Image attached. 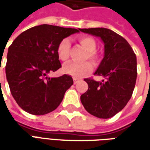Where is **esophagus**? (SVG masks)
<instances>
[{"instance_id": "obj_1", "label": "esophagus", "mask_w": 150, "mask_h": 150, "mask_svg": "<svg viewBox=\"0 0 150 150\" xmlns=\"http://www.w3.org/2000/svg\"><path fill=\"white\" fill-rule=\"evenodd\" d=\"M78 82V79L77 78H73V83H74V84H76Z\"/></svg>"}]
</instances>
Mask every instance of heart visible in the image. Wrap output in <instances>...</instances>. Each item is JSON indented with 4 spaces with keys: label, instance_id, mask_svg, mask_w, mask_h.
Listing matches in <instances>:
<instances>
[{
    "label": "heart",
    "instance_id": "b5f03b06",
    "mask_svg": "<svg viewBox=\"0 0 150 150\" xmlns=\"http://www.w3.org/2000/svg\"><path fill=\"white\" fill-rule=\"evenodd\" d=\"M78 42L85 49L88 51V56L90 60L95 62L98 59V55L95 52L96 47H97V42L95 39L89 36H82L78 38ZM69 50H70V42L67 38H64L58 44L57 53L58 56V58L61 61L65 62L69 57ZM93 69V66L89 62H86L83 63H78L75 62H69L66 63L62 70L63 72L72 75L76 78H81Z\"/></svg>",
    "mask_w": 150,
    "mask_h": 150
}]
</instances>
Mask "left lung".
I'll return each mask as SVG.
<instances>
[{
    "mask_svg": "<svg viewBox=\"0 0 150 150\" xmlns=\"http://www.w3.org/2000/svg\"><path fill=\"white\" fill-rule=\"evenodd\" d=\"M79 30L99 37L104 42V57L94 73L104 79L97 82L85 78L88 89L81 95V102L85 109L97 118H112L132 97L137 78L136 55L129 42L110 29Z\"/></svg>",
    "mask_w": 150,
    "mask_h": 150,
    "instance_id": "obj_1",
    "label": "left lung"
}]
</instances>
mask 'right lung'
I'll list each match as a JSON object with an SVG mask.
<instances>
[{"instance_id":"obj_1","label":"right lung","mask_w":150,"mask_h":150,"mask_svg":"<svg viewBox=\"0 0 150 150\" xmlns=\"http://www.w3.org/2000/svg\"><path fill=\"white\" fill-rule=\"evenodd\" d=\"M78 29L40 25L26 30L9 47L6 74L11 95L17 104L33 115H44L59 106L72 77L48 78L60 68L57 49L60 42Z\"/></svg>"}]
</instances>
